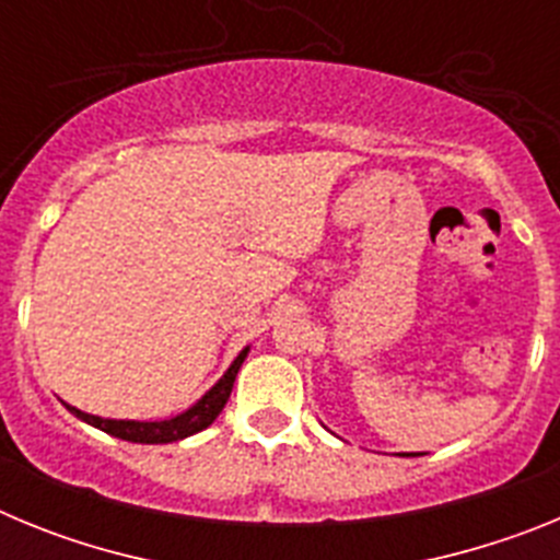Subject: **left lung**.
<instances>
[{
  "label": "left lung",
  "mask_w": 560,
  "mask_h": 560,
  "mask_svg": "<svg viewBox=\"0 0 560 560\" xmlns=\"http://www.w3.org/2000/svg\"><path fill=\"white\" fill-rule=\"evenodd\" d=\"M407 457H409V454H407ZM412 457H415V454H412Z\"/></svg>",
  "instance_id": "obj_1"
}]
</instances>
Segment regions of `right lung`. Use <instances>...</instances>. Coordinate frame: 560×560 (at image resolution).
<instances>
[{"mask_svg":"<svg viewBox=\"0 0 560 560\" xmlns=\"http://www.w3.org/2000/svg\"><path fill=\"white\" fill-rule=\"evenodd\" d=\"M246 353H249V348H244L241 353L235 355V361L230 364V370H226V373L221 375V378L215 381V384H212V387L207 389V393L201 395V398L196 400L190 409H185V412H179V415H173V418H167V420L97 418V415L81 412L78 407H69V404H63V400L61 404L69 409V412L75 415V418H81L83 423L101 429V432L112 434V438L128 440V443H176V440H185V438H190V434L201 432V429H207L212 420L219 418L221 409H224V404L230 400L232 384H235V375H237V370H241V364H244Z\"/></svg>","mask_w":560,"mask_h":560,"instance_id":"1","label":"right lung"}]
</instances>
